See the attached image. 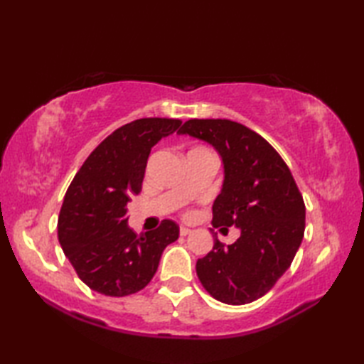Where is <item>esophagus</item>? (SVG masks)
<instances>
[{"mask_svg":"<svg viewBox=\"0 0 364 364\" xmlns=\"http://www.w3.org/2000/svg\"><path fill=\"white\" fill-rule=\"evenodd\" d=\"M191 233H192L191 228H188V227H180V235H181V236H188V235H191Z\"/></svg>","mask_w":364,"mask_h":364,"instance_id":"34e87169","label":"esophagus"}]
</instances>
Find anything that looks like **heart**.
Wrapping results in <instances>:
<instances>
[{
	"instance_id": "heart-1",
	"label": "heart",
	"mask_w": 364,
	"mask_h": 364,
	"mask_svg": "<svg viewBox=\"0 0 364 364\" xmlns=\"http://www.w3.org/2000/svg\"><path fill=\"white\" fill-rule=\"evenodd\" d=\"M192 150H206V149H203V146H196V149H192Z\"/></svg>"
}]
</instances>
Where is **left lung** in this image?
Masks as SVG:
<instances>
[{"label":"left lung","instance_id":"1","mask_svg":"<svg viewBox=\"0 0 364 364\" xmlns=\"http://www.w3.org/2000/svg\"><path fill=\"white\" fill-rule=\"evenodd\" d=\"M178 133L219 151L225 180L211 223L241 230L231 245L214 239L213 250L197 261L198 280L222 304H250L274 288L296 257L305 231L304 197L274 146L241 123L191 119Z\"/></svg>","mask_w":364,"mask_h":364}]
</instances>
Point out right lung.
I'll list each match as a JSON object with an SVG mask.
<instances>
[{"label":"right lung","instance_id":"1","mask_svg":"<svg viewBox=\"0 0 364 364\" xmlns=\"http://www.w3.org/2000/svg\"><path fill=\"white\" fill-rule=\"evenodd\" d=\"M181 125L149 117L114 131L89 154L67 189L58 237L68 261L90 289L125 297L144 289L161 255L180 236L173 220L137 235L128 227L127 205L142 189L151 146Z\"/></svg>","mask_w":364,"mask_h":364}]
</instances>
